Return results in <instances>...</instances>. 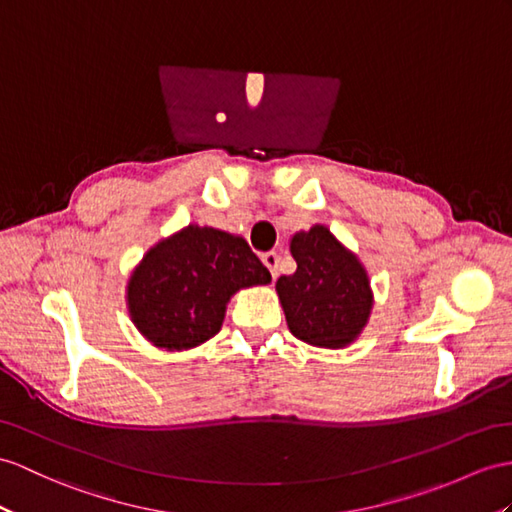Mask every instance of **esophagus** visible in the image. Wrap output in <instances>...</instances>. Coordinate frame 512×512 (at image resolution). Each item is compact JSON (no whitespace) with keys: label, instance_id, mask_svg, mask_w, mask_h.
Here are the masks:
<instances>
[{"label":"esophagus","instance_id":"esophagus-1","mask_svg":"<svg viewBox=\"0 0 512 512\" xmlns=\"http://www.w3.org/2000/svg\"><path fill=\"white\" fill-rule=\"evenodd\" d=\"M263 263L265 267L271 271V278L276 280L278 278V265H280V256L276 252H267L263 254Z\"/></svg>","mask_w":512,"mask_h":512}]
</instances>
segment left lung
Segmentation results:
<instances>
[{"label": "left lung", "instance_id": "8db88e82", "mask_svg": "<svg viewBox=\"0 0 512 512\" xmlns=\"http://www.w3.org/2000/svg\"><path fill=\"white\" fill-rule=\"evenodd\" d=\"M289 249L297 271L276 282L286 326L308 345L345 350L363 334L373 310L365 265L323 223L295 232Z\"/></svg>", "mask_w": 512, "mask_h": 512}]
</instances>
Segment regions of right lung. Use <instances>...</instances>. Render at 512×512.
I'll use <instances>...</instances> for the list:
<instances>
[{
    "mask_svg": "<svg viewBox=\"0 0 512 512\" xmlns=\"http://www.w3.org/2000/svg\"><path fill=\"white\" fill-rule=\"evenodd\" d=\"M271 282L239 234L189 223L134 265L126 306L134 328L162 352H184L221 330L234 293Z\"/></svg>",
    "mask_w": 512,
    "mask_h": 512,
    "instance_id": "add662e5",
    "label": "right lung"
}]
</instances>
